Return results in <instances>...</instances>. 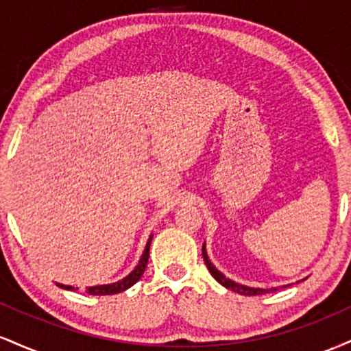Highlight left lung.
Returning a JSON list of instances; mask_svg holds the SVG:
<instances>
[{
	"label": "left lung",
	"instance_id": "left-lung-1",
	"mask_svg": "<svg viewBox=\"0 0 351 351\" xmlns=\"http://www.w3.org/2000/svg\"><path fill=\"white\" fill-rule=\"evenodd\" d=\"M203 259L204 263H206V267L208 271L211 272V276L215 277V279L219 282L221 285H224L226 289H231L232 292H237L241 293V295H261V293H265L269 291H276L277 287H271V289H259V287H247V285H243V284H237V282L228 279L226 276H224L223 272L217 271L216 265H213L211 261H209L208 257V252H206V243L203 244Z\"/></svg>",
	"mask_w": 351,
	"mask_h": 351
}]
</instances>
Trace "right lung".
Listing matches in <instances>:
<instances>
[{
  "label": "right lung",
  "instance_id": "add662e5",
  "mask_svg": "<svg viewBox=\"0 0 351 351\" xmlns=\"http://www.w3.org/2000/svg\"><path fill=\"white\" fill-rule=\"evenodd\" d=\"M152 239H153V234L148 237L147 245H145V251L142 254V257H140L136 267L130 274H128L127 277H123V279H120L117 282H112V284L92 285V287H87V293H90V295H114V293H120V292L127 291V289H130L132 285H134L136 280H140V277L143 276L145 267H147V264H148V257H150ZM58 285L60 289H64V291H74V287H72V285H64V284H58Z\"/></svg>",
  "mask_w": 351,
  "mask_h": 351
}]
</instances>
